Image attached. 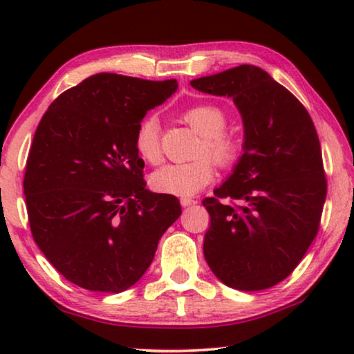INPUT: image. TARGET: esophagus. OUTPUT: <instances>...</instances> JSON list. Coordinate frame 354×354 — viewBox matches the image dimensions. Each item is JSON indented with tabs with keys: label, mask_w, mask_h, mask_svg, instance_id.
Wrapping results in <instances>:
<instances>
[{
	"label": "esophagus",
	"mask_w": 354,
	"mask_h": 354,
	"mask_svg": "<svg viewBox=\"0 0 354 354\" xmlns=\"http://www.w3.org/2000/svg\"><path fill=\"white\" fill-rule=\"evenodd\" d=\"M196 200H193V198H180V205L183 207H188V206H195L196 205Z\"/></svg>",
	"instance_id": "esophagus-1"
}]
</instances>
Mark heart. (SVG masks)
I'll return each mask as SVG.
<instances>
[{
	"label": "heart",
	"mask_w": 354,
	"mask_h": 354,
	"mask_svg": "<svg viewBox=\"0 0 354 354\" xmlns=\"http://www.w3.org/2000/svg\"><path fill=\"white\" fill-rule=\"evenodd\" d=\"M182 119L201 135L198 154H206L188 162L166 164L151 174L153 190L177 196L195 195L214 178V166L232 167L241 154V142L234 133L225 132L227 115L219 106L211 103L193 104L182 111ZM135 149L149 164L161 159V127L156 115H147L135 130Z\"/></svg>",
	"instance_id": "b5f03b06"
}]
</instances>
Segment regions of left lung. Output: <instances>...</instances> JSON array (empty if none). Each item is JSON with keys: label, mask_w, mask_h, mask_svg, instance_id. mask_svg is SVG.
Returning a JSON list of instances; mask_svg holds the SVG:
<instances>
[{"label": "left lung", "mask_w": 354, "mask_h": 354, "mask_svg": "<svg viewBox=\"0 0 354 354\" xmlns=\"http://www.w3.org/2000/svg\"><path fill=\"white\" fill-rule=\"evenodd\" d=\"M234 100L245 127L243 154L205 198L211 216L203 253L227 287L258 292L287 279L316 239L327 180L311 115L268 72L241 64L190 82Z\"/></svg>", "instance_id": "left-lung-1"}]
</instances>
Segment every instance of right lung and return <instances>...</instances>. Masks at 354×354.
Returning <instances> with one entry per match:
<instances>
[{"mask_svg": "<svg viewBox=\"0 0 354 354\" xmlns=\"http://www.w3.org/2000/svg\"><path fill=\"white\" fill-rule=\"evenodd\" d=\"M177 80L91 75L53 101L27 158L24 195L33 240L69 282L120 293L137 283L182 214L147 190L135 130Z\"/></svg>", "mask_w": 354, "mask_h": 354, "instance_id": "right-lung-1", "label": "right lung"}]
</instances>
